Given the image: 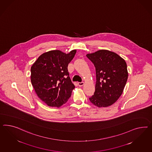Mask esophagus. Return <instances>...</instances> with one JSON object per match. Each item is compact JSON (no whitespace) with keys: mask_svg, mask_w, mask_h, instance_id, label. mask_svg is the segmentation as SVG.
Here are the masks:
<instances>
[{"mask_svg":"<svg viewBox=\"0 0 152 152\" xmlns=\"http://www.w3.org/2000/svg\"><path fill=\"white\" fill-rule=\"evenodd\" d=\"M84 84H85V83L83 82H78V85L79 86H82Z\"/></svg>","mask_w":152,"mask_h":152,"instance_id":"1","label":"esophagus"}]
</instances>
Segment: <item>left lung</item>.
I'll return each instance as SVG.
<instances>
[{"label": "left lung", "instance_id": "8db88e82", "mask_svg": "<svg viewBox=\"0 0 152 152\" xmlns=\"http://www.w3.org/2000/svg\"><path fill=\"white\" fill-rule=\"evenodd\" d=\"M86 56L94 64L96 75L95 91L89 99L97 107L111 106L119 99L126 84L127 64L118 55L106 50Z\"/></svg>", "mask_w": 152, "mask_h": 152}]
</instances>
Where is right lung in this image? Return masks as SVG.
<instances>
[{"instance_id":"right-lung-1","label":"right lung","mask_w":152,"mask_h":152,"mask_svg":"<svg viewBox=\"0 0 152 152\" xmlns=\"http://www.w3.org/2000/svg\"><path fill=\"white\" fill-rule=\"evenodd\" d=\"M76 50H52L41 55L31 67V82L37 96L50 107H60L69 99L75 86L68 65Z\"/></svg>"}]
</instances>
